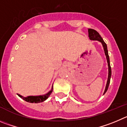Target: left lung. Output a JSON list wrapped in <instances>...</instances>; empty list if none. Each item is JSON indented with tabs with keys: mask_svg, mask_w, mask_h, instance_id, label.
I'll return each instance as SVG.
<instances>
[{
	"mask_svg": "<svg viewBox=\"0 0 127 127\" xmlns=\"http://www.w3.org/2000/svg\"><path fill=\"white\" fill-rule=\"evenodd\" d=\"M88 32H89V38H90V39L92 40H98L102 43V46H103V47H104V50L105 55H106V59H107V61H108V69H109V73H108V82H107V84H106V89H105L104 92V94L108 89L109 83H110L111 76V68L110 63H109V55H108V49H107V45H106V44L104 42V41L103 40V39L102 38V37L100 36V35H99V33L97 32L96 30H93V29H91V28H89V29L88 30Z\"/></svg>",
	"mask_w": 127,
	"mask_h": 127,
	"instance_id": "1",
	"label": "left lung"
}]
</instances>
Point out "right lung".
<instances>
[{"label":"right lung","mask_w":127,"mask_h":127,"mask_svg":"<svg viewBox=\"0 0 127 127\" xmlns=\"http://www.w3.org/2000/svg\"><path fill=\"white\" fill-rule=\"evenodd\" d=\"M52 89H53V87L52 88V90L50 92H48L47 94H46L45 95H39V96H28L27 97H24L21 96L20 95H18L20 97L22 98L23 100H26L27 102H32V103H38V102H43V101L46 100L49 97V95L51 94V93L52 92Z\"/></svg>","instance_id":"add662e5"}]
</instances>
